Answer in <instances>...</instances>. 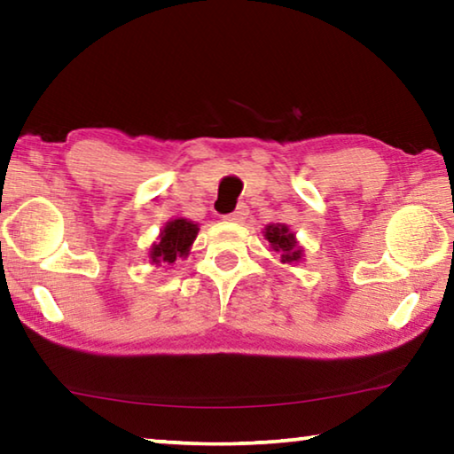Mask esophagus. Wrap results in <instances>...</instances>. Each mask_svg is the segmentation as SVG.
<instances>
[{
    "instance_id": "obj_1",
    "label": "esophagus",
    "mask_w": 454,
    "mask_h": 454,
    "mask_svg": "<svg viewBox=\"0 0 454 454\" xmlns=\"http://www.w3.org/2000/svg\"><path fill=\"white\" fill-rule=\"evenodd\" d=\"M246 216H248V206L240 204L232 214H228V216H224V220H228V222H244Z\"/></svg>"
}]
</instances>
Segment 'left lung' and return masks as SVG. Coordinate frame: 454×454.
Masks as SVG:
<instances>
[{"label": "left lung", "mask_w": 454, "mask_h": 454, "mask_svg": "<svg viewBox=\"0 0 454 454\" xmlns=\"http://www.w3.org/2000/svg\"><path fill=\"white\" fill-rule=\"evenodd\" d=\"M264 240H268L270 248L280 254L282 264H298L302 262L304 248L296 240V234L286 224H268L264 228Z\"/></svg>", "instance_id": "left-lung-1"}]
</instances>
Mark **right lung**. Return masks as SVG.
Returning <instances> with one entry per match:
<instances>
[{
	"instance_id": "right-lung-1",
	"label": "right lung",
	"mask_w": 454,
	"mask_h": 454,
	"mask_svg": "<svg viewBox=\"0 0 454 454\" xmlns=\"http://www.w3.org/2000/svg\"><path fill=\"white\" fill-rule=\"evenodd\" d=\"M198 224L188 218H172L160 230L156 242L150 246V262L156 266L174 264L178 258H188L198 236Z\"/></svg>"
}]
</instances>
